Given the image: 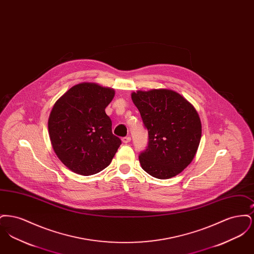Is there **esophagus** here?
<instances>
[{
  "instance_id": "esophagus-1",
  "label": "esophagus",
  "mask_w": 254,
  "mask_h": 254,
  "mask_svg": "<svg viewBox=\"0 0 254 254\" xmlns=\"http://www.w3.org/2000/svg\"><path fill=\"white\" fill-rule=\"evenodd\" d=\"M130 140H131L130 137H124V138H122V142L124 144H128L130 142Z\"/></svg>"
}]
</instances>
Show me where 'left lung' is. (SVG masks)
I'll use <instances>...</instances> for the list:
<instances>
[{
	"label": "left lung",
	"instance_id": "8db88e82",
	"mask_svg": "<svg viewBox=\"0 0 254 254\" xmlns=\"http://www.w3.org/2000/svg\"><path fill=\"white\" fill-rule=\"evenodd\" d=\"M148 132L139 155L142 169L158 179L176 176L193 160L202 126L193 106L170 89L138 90L131 94Z\"/></svg>",
	"mask_w": 254,
	"mask_h": 254
}]
</instances>
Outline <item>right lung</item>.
<instances>
[{"instance_id": "1", "label": "right lung", "mask_w": 254, "mask_h": 254, "mask_svg": "<svg viewBox=\"0 0 254 254\" xmlns=\"http://www.w3.org/2000/svg\"><path fill=\"white\" fill-rule=\"evenodd\" d=\"M114 94L112 88L82 83L53 106L49 119L50 141L56 155L73 172L85 176L100 172L121 145L105 111Z\"/></svg>"}]
</instances>
